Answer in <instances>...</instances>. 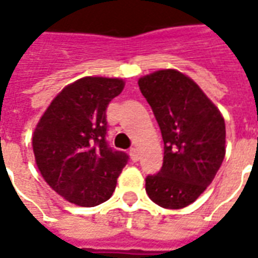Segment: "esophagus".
<instances>
[{"label": "esophagus", "mask_w": 258, "mask_h": 258, "mask_svg": "<svg viewBox=\"0 0 258 258\" xmlns=\"http://www.w3.org/2000/svg\"><path fill=\"white\" fill-rule=\"evenodd\" d=\"M129 156H131V159L133 161H138L139 160V152H138V149L136 147H132L131 150H129Z\"/></svg>", "instance_id": "1"}]
</instances>
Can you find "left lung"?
<instances>
[{"instance_id": "left-lung-1", "label": "left lung", "mask_w": 258, "mask_h": 258, "mask_svg": "<svg viewBox=\"0 0 258 258\" xmlns=\"http://www.w3.org/2000/svg\"><path fill=\"white\" fill-rule=\"evenodd\" d=\"M164 142L163 167L146 177L149 198L167 209L192 204L207 189L225 159V119L197 83L177 70L139 80Z\"/></svg>"}]
</instances>
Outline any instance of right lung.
<instances>
[{"mask_svg": "<svg viewBox=\"0 0 258 258\" xmlns=\"http://www.w3.org/2000/svg\"><path fill=\"white\" fill-rule=\"evenodd\" d=\"M123 80L84 77L51 101L32 138L37 168L66 201L95 207L111 198L129 156L106 142V108Z\"/></svg>", "mask_w": 258, "mask_h": 258, "instance_id": "add662e5", "label": "right lung"}]
</instances>
